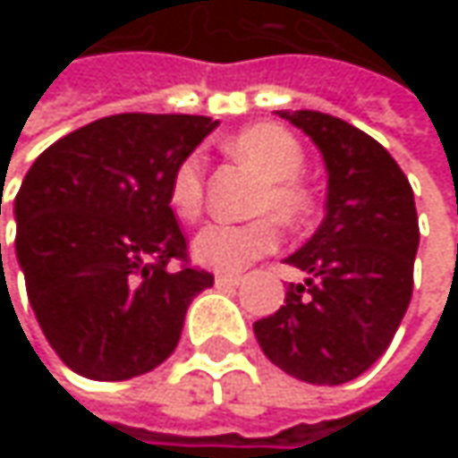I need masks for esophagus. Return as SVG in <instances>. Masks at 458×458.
<instances>
[{
    "label": "esophagus",
    "instance_id": "34e87169",
    "mask_svg": "<svg viewBox=\"0 0 458 458\" xmlns=\"http://www.w3.org/2000/svg\"><path fill=\"white\" fill-rule=\"evenodd\" d=\"M215 284H217V289H233V286H238V284H241V276H233V273H217V276H215Z\"/></svg>",
    "mask_w": 458,
    "mask_h": 458
}]
</instances>
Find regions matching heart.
Returning <instances> with one entry per match:
<instances>
[{"label": "heart", "instance_id": "1", "mask_svg": "<svg viewBox=\"0 0 458 458\" xmlns=\"http://www.w3.org/2000/svg\"><path fill=\"white\" fill-rule=\"evenodd\" d=\"M233 156L249 161L262 177L265 188L257 196V212H273L284 225H297L313 207L310 191L300 182L305 166V150L300 140L278 124H251L228 140ZM207 156L201 150L188 153L169 182V204L177 217L196 220L204 207ZM281 241L273 217H257L251 223H209L193 238V254L207 267L238 273L254 259L270 254Z\"/></svg>", "mask_w": 458, "mask_h": 458}]
</instances>
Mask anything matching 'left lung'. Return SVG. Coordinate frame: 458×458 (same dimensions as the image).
Returning a JSON list of instances; mask_svg holds the SVG:
<instances>
[{"instance_id": "8db88e82", "label": "left lung", "mask_w": 458, "mask_h": 458, "mask_svg": "<svg viewBox=\"0 0 458 458\" xmlns=\"http://www.w3.org/2000/svg\"><path fill=\"white\" fill-rule=\"evenodd\" d=\"M316 142L328 169L326 217L286 262L305 270L286 305L257 320L262 352L310 385H344L390 347L413 292L419 217L395 158L320 111H278Z\"/></svg>"}]
</instances>
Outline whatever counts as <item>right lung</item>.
<instances>
[{"instance_id": "add662e5", "label": "right lung", "mask_w": 458, "mask_h": 458, "mask_svg": "<svg viewBox=\"0 0 458 458\" xmlns=\"http://www.w3.org/2000/svg\"><path fill=\"white\" fill-rule=\"evenodd\" d=\"M215 127L116 114L52 142L29 169L15 251L47 342L76 374L124 382L153 371L174 352L191 300L215 284L191 265L169 207L177 164Z\"/></svg>"}]
</instances>
